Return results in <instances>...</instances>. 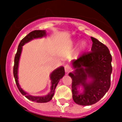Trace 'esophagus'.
Wrapping results in <instances>:
<instances>
[{"mask_svg":"<svg viewBox=\"0 0 122 122\" xmlns=\"http://www.w3.org/2000/svg\"><path fill=\"white\" fill-rule=\"evenodd\" d=\"M64 69H65V71L66 72H69L70 71H71V68H70V66L68 64H66V66H64Z\"/></svg>","mask_w":122,"mask_h":122,"instance_id":"1","label":"esophagus"}]
</instances>
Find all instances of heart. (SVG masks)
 I'll return each mask as SVG.
<instances>
[{
	"label": "heart",
	"mask_w": 122,
	"mask_h": 122,
	"mask_svg": "<svg viewBox=\"0 0 122 122\" xmlns=\"http://www.w3.org/2000/svg\"><path fill=\"white\" fill-rule=\"evenodd\" d=\"M88 44L86 40H82L80 42L79 46H78V53H81L83 51H85L86 49L88 47Z\"/></svg>",
	"instance_id": "obj_1"
}]
</instances>
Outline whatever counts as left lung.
<instances>
[{
	"mask_svg": "<svg viewBox=\"0 0 122 122\" xmlns=\"http://www.w3.org/2000/svg\"><path fill=\"white\" fill-rule=\"evenodd\" d=\"M91 52L71 61L74 71L69 73L72 78L74 102L81 106L95 104L108 92L112 72L111 54L108 48L96 38L91 37ZM83 88L80 91L79 88Z\"/></svg>",
	"mask_w": 122,
	"mask_h": 122,
	"instance_id": "1",
	"label": "left lung"
}]
</instances>
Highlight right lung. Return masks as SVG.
<instances>
[{
	"instance_id": "right-lung-1",
	"label": "right lung",
	"mask_w": 122,
	"mask_h": 122,
	"mask_svg": "<svg viewBox=\"0 0 122 122\" xmlns=\"http://www.w3.org/2000/svg\"><path fill=\"white\" fill-rule=\"evenodd\" d=\"M46 34L45 30H35L29 33L23 39H22L20 42L19 43L17 52L15 56L13 76H14L15 79L17 87H18L19 92L22 93V95L25 96L28 99L30 100L32 102H36V103H46V102H50L53 97L55 88H56L58 82L60 81V80L65 75L64 67H62V66H61V67L54 70L50 76V79L51 81V91L46 96H34L30 95L29 93L23 90L19 84V81H18V67H19V60H20V55H21L22 50V46L25 44L29 42L34 39L45 37V36H46Z\"/></svg>"
}]
</instances>
